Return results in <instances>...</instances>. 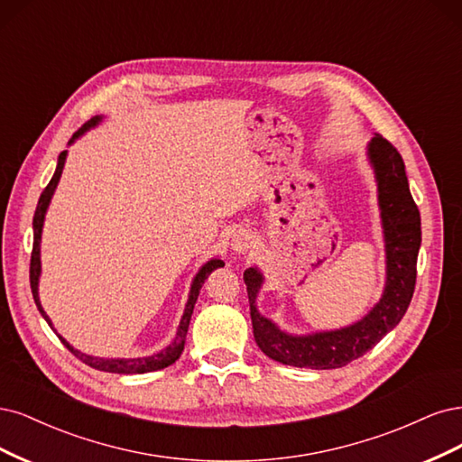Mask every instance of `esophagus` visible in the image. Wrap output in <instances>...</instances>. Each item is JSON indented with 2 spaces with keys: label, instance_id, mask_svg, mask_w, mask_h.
Wrapping results in <instances>:
<instances>
[{
  "label": "esophagus",
  "instance_id": "34e87169",
  "mask_svg": "<svg viewBox=\"0 0 462 462\" xmlns=\"http://www.w3.org/2000/svg\"><path fill=\"white\" fill-rule=\"evenodd\" d=\"M230 245H232V249L236 253H247L253 245H255V236H253L251 232H247V230H237L232 236Z\"/></svg>",
  "mask_w": 462,
  "mask_h": 462
}]
</instances>
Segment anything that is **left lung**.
<instances>
[{"label": "left lung", "mask_w": 462, "mask_h": 462, "mask_svg": "<svg viewBox=\"0 0 462 462\" xmlns=\"http://www.w3.org/2000/svg\"><path fill=\"white\" fill-rule=\"evenodd\" d=\"M368 152L376 171L380 191L378 199L385 234V251H388V282H385L380 303L361 322L336 332L301 337L288 336L257 312L255 297L263 282L261 274L255 269H247L244 273L253 336H255L261 351L282 365L315 370L346 366L370 351L385 334L393 330L412 300L416 257H419L422 240L419 207L411 196L403 157L395 147L376 134L370 142Z\"/></svg>", "instance_id": "1"}]
</instances>
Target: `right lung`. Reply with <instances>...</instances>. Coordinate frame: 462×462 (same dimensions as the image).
I'll return each mask as SVG.
<instances>
[{"label":"right lung","mask_w":462,"mask_h":462,"mask_svg":"<svg viewBox=\"0 0 462 462\" xmlns=\"http://www.w3.org/2000/svg\"><path fill=\"white\" fill-rule=\"evenodd\" d=\"M99 123V116L92 118L90 123H86L77 134H74V138H79L80 134L84 130H88L90 126H96ZM70 140V142H72ZM65 159H67V152H63L61 155H59V161H57V169H55V174L50 180V184L46 186V189L42 191L40 196V201H38V207H36V213H34V244H32V255H31V290H32V295H34V301H36V307L38 310L42 312V317L48 320V324L51 326L46 310L42 309L40 305V300H38V276H40V237H42V225H43V215H46V209L50 205V199L53 196L55 191V186L59 182V178H61V172H63V167H65ZM218 266H225V263H222L220 259H213L207 264H203V269L198 273V276L193 278V284H191V291H189V300H188V305H186V310H184V317L180 320V326H178V332H176V337L172 344L162 349L161 353L157 355H152V356H142V359H99V356H90V355H84L80 351H77L74 347H70L67 341L59 336V339L63 341V346L77 356V359H80L84 365L92 366L96 370H103V372H115V374H143V372H153V370H161L165 368L169 365H172L178 356L182 355L184 351V341H186V334H188V326H189V319H191V312H193V307H196V301H198V295H199V290L203 286L205 278L209 276L215 269H218ZM53 330V326H51ZM55 332V330H53Z\"/></svg>","instance_id":"obj_1"}]
</instances>
